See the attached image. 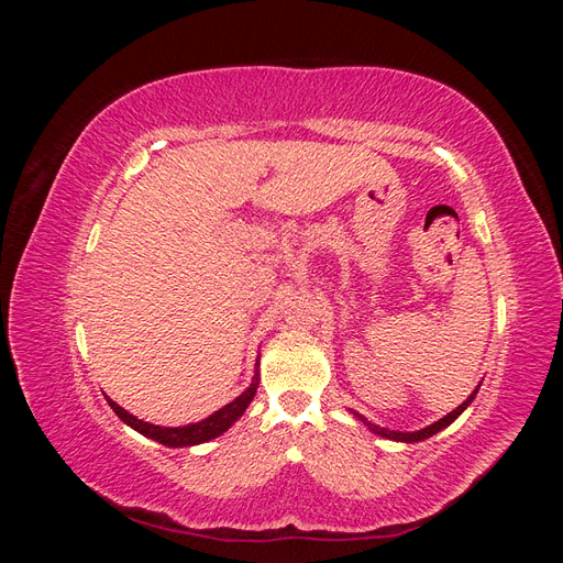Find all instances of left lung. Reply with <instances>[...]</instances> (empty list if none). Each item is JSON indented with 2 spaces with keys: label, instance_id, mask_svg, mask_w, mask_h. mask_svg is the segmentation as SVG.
<instances>
[{
  "label": "left lung",
  "instance_id": "1",
  "mask_svg": "<svg viewBox=\"0 0 563 563\" xmlns=\"http://www.w3.org/2000/svg\"><path fill=\"white\" fill-rule=\"evenodd\" d=\"M476 391H479V385H476V389L472 391V395L460 404L455 411H451L449 416H444L441 420H437V422H432L430 428H422V430H418V432H391V430H385V428H378V424H373V422H368L364 416H360V413H354L356 418H360L366 428L371 430V432H376V434H380V437H385V439H395V441H406V444H413V441H422V439H428V437H432V434H437V432H441L444 428H449V424L465 411V408L472 404V399L476 397Z\"/></svg>",
  "mask_w": 563,
  "mask_h": 563
}]
</instances>
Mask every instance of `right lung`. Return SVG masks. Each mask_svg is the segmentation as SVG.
Returning a JSON list of instances; mask_svg holds the SVG:
<instances>
[{
	"mask_svg": "<svg viewBox=\"0 0 563 563\" xmlns=\"http://www.w3.org/2000/svg\"><path fill=\"white\" fill-rule=\"evenodd\" d=\"M258 383H261L258 368H255V376H253L251 385L242 391L240 397H236L234 401H230L228 406L220 408V411L211 413L209 418H203L201 422L185 424V428H162V424L143 422V420H139L135 416H131L129 411H124V408L119 406V404H114L110 397H108V404H110L112 411L129 424V428H133L135 432H141L143 437H150V439L159 441V444L174 446V449L197 446V444H203V441H211V439L220 437L223 432H228L230 424L244 416L251 399L255 397V389H258Z\"/></svg>",
	"mask_w": 563,
	"mask_h": 563,
	"instance_id": "right-lung-1",
	"label": "right lung"
}]
</instances>
